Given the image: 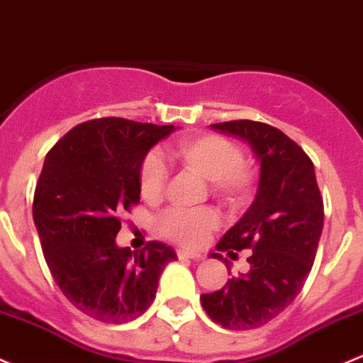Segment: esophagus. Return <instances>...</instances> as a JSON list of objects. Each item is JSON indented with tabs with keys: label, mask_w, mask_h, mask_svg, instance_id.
Returning <instances> with one entry per match:
<instances>
[{
	"label": "esophagus",
	"mask_w": 363,
	"mask_h": 363,
	"mask_svg": "<svg viewBox=\"0 0 363 363\" xmlns=\"http://www.w3.org/2000/svg\"><path fill=\"white\" fill-rule=\"evenodd\" d=\"M177 257L179 259H193V261H200L201 254H196V252H189V250H177Z\"/></svg>",
	"instance_id": "esophagus-1"
}]
</instances>
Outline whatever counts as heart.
<instances>
[{"label": "heart", "mask_w": 363, "mask_h": 363, "mask_svg": "<svg viewBox=\"0 0 363 363\" xmlns=\"http://www.w3.org/2000/svg\"><path fill=\"white\" fill-rule=\"evenodd\" d=\"M172 156L186 170L207 179L212 196L226 207H240L249 200L254 189V169L243 162L242 150L233 140L211 133L188 137L172 150ZM167 179L169 172L160 155H146L139 172V188L144 200L158 201L165 191ZM216 224V216L205 208H170L158 220L160 231L167 238L188 247L203 243Z\"/></svg>", "instance_id": "heart-1"}]
</instances>
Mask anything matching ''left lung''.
<instances>
[{"mask_svg":"<svg viewBox=\"0 0 363 363\" xmlns=\"http://www.w3.org/2000/svg\"><path fill=\"white\" fill-rule=\"evenodd\" d=\"M211 128L249 144L261 174L249 211L216 245L228 254L250 249V269L230 278L220 291L203 294L201 306L224 329H257L292 304L303 289L322 236L323 201L313 162L281 130L250 120ZM224 262L230 273V262Z\"/></svg>","mask_w":363,"mask_h":363,"instance_id":"left-lung-1","label":"left lung"}]
</instances>
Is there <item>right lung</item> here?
<instances>
[{"instance_id": "1", "label": "right lung", "mask_w": 363, "mask_h": 363, "mask_svg": "<svg viewBox=\"0 0 363 363\" xmlns=\"http://www.w3.org/2000/svg\"><path fill=\"white\" fill-rule=\"evenodd\" d=\"M174 125L102 118L67 132L47 155L33 219L45 261L64 296L91 318L127 323L155 301L172 247L116 245L121 216L139 203L140 163Z\"/></svg>"}]
</instances>
